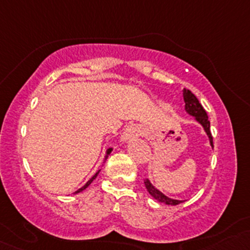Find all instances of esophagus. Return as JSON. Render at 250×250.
Segmentation results:
<instances>
[{
  "mask_svg": "<svg viewBox=\"0 0 250 250\" xmlns=\"http://www.w3.org/2000/svg\"><path fill=\"white\" fill-rule=\"evenodd\" d=\"M143 127L138 125H128L127 127L123 130L122 135H121V140L122 141H128L135 137H139V135L143 134Z\"/></svg>",
  "mask_w": 250,
  "mask_h": 250,
  "instance_id": "1",
  "label": "esophagus"
}]
</instances>
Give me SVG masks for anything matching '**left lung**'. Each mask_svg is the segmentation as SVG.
<instances>
[{
    "mask_svg": "<svg viewBox=\"0 0 250 250\" xmlns=\"http://www.w3.org/2000/svg\"><path fill=\"white\" fill-rule=\"evenodd\" d=\"M183 98L184 103H185L186 113L192 116L193 120L202 125L203 130L206 132L207 137H208L209 139V144H210V146L213 147V137H211L210 133V122H209L208 115H207L206 110H204L202 105L200 104L197 98H196L188 89H183ZM144 184H145V188L146 190L148 191V193H150L156 201H158V202L168 204V206H176V204H180L184 202V201L174 200V198L166 196L165 193L161 192L157 188L153 186V184L151 183V180L148 178H146L145 180H144Z\"/></svg>",
    "mask_w": 250,
    "mask_h": 250,
    "instance_id": "obj_1",
    "label": "left lung"
}]
</instances>
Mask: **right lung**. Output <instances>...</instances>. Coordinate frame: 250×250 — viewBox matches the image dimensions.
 <instances>
[{
	"mask_svg": "<svg viewBox=\"0 0 250 250\" xmlns=\"http://www.w3.org/2000/svg\"><path fill=\"white\" fill-rule=\"evenodd\" d=\"M113 150V148L112 147H107L106 148V152H105V157H104V162H103V165L102 166H104V163H105V161H106L107 160V157H109V155H110V153H111V151H112ZM100 173V169L99 170H98V172L97 173H95L94 174V175H93L92 176V178H90L89 179V180H88L87 181V183H85L84 184V185H83L82 186V188H78V190L76 191V192H75V193H80V192H82V191L83 190H85V188H88V186H89L90 185V184H92L93 183V180H94V179L95 178H97V176H98V174H99Z\"/></svg>",
	"mask_w": 250,
	"mask_h": 250,
	"instance_id": "obj_1",
	"label": "right lung"
}]
</instances>
